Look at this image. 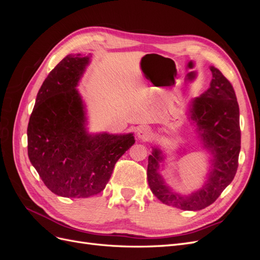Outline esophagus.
I'll return each mask as SVG.
<instances>
[{
  "mask_svg": "<svg viewBox=\"0 0 260 260\" xmlns=\"http://www.w3.org/2000/svg\"><path fill=\"white\" fill-rule=\"evenodd\" d=\"M137 135H138V137H139L141 140L147 141L149 138H151L152 131H151V129H149V128L144 127V125H143V127H140V128L138 129Z\"/></svg>",
  "mask_w": 260,
  "mask_h": 260,
  "instance_id": "obj_1",
  "label": "esophagus"
}]
</instances>
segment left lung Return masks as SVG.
I'll use <instances>...</instances> for the list:
<instances>
[{
  "mask_svg": "<svg viewBox=\"0 0 260 260\" xmlns=\"http://www.w3.org/2000/svg\"><path fill=\"white\" fill-rule=\"evenodd\" d=\"M210 88L193 100L191 119L198 124L200 137L214 154L208 180L201 190L188 196L171 192L157 172L162 160L160 151L154 148L148 156L147 181L160 202L183 210H201L214 203L237 174L241 149L240 109L231 82L219 69L210 67Z\"/></svg>",
  "mask_w": 260,
  "mask_h": 260,
  "instance_id": "left-lung-1",
  "label": "left lung"
}]
</instances>
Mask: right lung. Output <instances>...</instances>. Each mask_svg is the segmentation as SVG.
<instances>
[{
	"label": "right lung",
	"instance_id": "right-lung-1",
	"mask_svg": "<svg viewBox=\"0 0 260 260\" xmlns=\"http://www.w3.org/2000/svg\"><path fill=\"white\" fill-rule=\"evenodd\" d=\"M89 56L67 55L46 77L36 99L27 136L28 156L46 187L84 199L104 190L117 160L135 144L132 133L91 136L76 86Z\"/></svg>",
	"mask_w": 260,
	"mask_h": 260
}]
</instances>
